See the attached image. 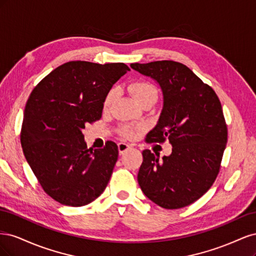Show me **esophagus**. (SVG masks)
<instances>
[{"label": "esophagus", "mask_w": 256, "mask_h": 256, "mask_svg": "<svg viewBox=\"0 0 256 256\" xmlns=\"http://www.w3.org/2000/svg\"><path fill=\"white\" fill-rule=\"evenodd\" d=\"M118 152H120V154H122L124 152H126L130 148V145H128L126 143H122V142L118 143Z\"/></svg>", "instance_id": "34e87169"}]
</instances>
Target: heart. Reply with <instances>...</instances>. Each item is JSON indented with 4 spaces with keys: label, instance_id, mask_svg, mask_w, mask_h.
<instances>
[{
    "label": "heart",
    "instance_id": "heart-1",
    "mask_svg": "<svg viewBox=\"0 0 256 256\" xmlns=\"http://www.w3.org/2000/svg\"><path fill=\"white\" fill-rule=\"evenodd\" d=\"M129 90L134 97L136 99V102L142 104L146 102H156L158 97V90L154 85L148 81L145 80H138L129 85ZM115 98V90H110L106 92V95L104 99V109H110ZM120 134L126 138H134L138 132V128L129 126V125H122L120 127Z\"/></svg>",
    "mask_w": 256,
    "mask_h": 256
}]
</instances>
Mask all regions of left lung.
<instances>
[{"mask_svg": "<svg viewBox=\"0 0 256 256\" xmlns=\"http://www.w3.org/2000/svg\"><path fill=\"white\" fill-rule=\"evenodd\" d=\"M156 80L164 94L159 122L147 134V143L172 145V154L143 150L138 182L144 194L166 209L194 203L208 191L219 174L228 141V127L214 90L174 60L131 64Z\"/></svg>", "mask_w": 256, "mask_h": 256, "instance_id": "1", "label": "left lung"}]
</instances>
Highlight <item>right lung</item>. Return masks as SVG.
Wrapping results in <instances>:
<instances>
[{
  "label": "right lung",
  "mask_w": 256,
  "mask_h": 256,
  "mask_svg": "<svg viewBox=\"0 0 256 256\" xmlns=\"http://www.w3.org/2000/svg\"><path fill=\"white\" fill-rule=\"evenodd\" d=\"M129 70L124 63L72 60L30 92L21 146L42 188L56 202L84 206L106 189L118 161V145L110 141L104 148H88L82 129L102 118L106 92Z\"/></svg>",
  "instance_id": "add662e5"
}]
</instances>
